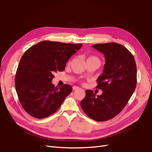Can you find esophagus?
Wrapping results in <instances>:
<instances>
[{"instance_id":"1","label":"esophagus","mask_w":152,"mask_h":152,"mask_svg":"<svg viewBox=\"0 0 152 152\" xmlns=\"http://www.w3.org/2000/svg\"><path fill=\"white\" fill-rule=\"evenodd\" d=\"M79 89V88L78 87H77V86H74L73 88H72V90H76V89Z\"/></svg>"}]
</instances>
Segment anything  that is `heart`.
<instances>
[{"label":"heart","mask_w":152,"mask_h":152,"mask_svg":"<svg viewBox=\"0 0 152 152\" xmlns=\"http://www.w3.org/2000/svg\"><path fill=\"white\" fill-rule=\"evenodd\" d=\"M96 61V62H97V63L100 64L99 59L96 56H88L86 59V61Z\"/></svg>","instance_id":"1"}]
</instances>
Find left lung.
<instances>
[{"instance_id":"1","label":"left lung","mask_w":152,"mask_h":152,"mask_svg":"<svg viewBox=\"0 0 152 152\" xmlns=\"http://www.w3.org/2000/svg\"><path fill=\"white\" fill-rule=\"evenodd\" d=\"M102 53L105 63L102 74L98 77L97 89L86 91L81 107L89 117L98 122L106 121L118 115L127 105L137 85V66L132 54L122 45L116 43L92 45Z\"/></svg>"}]
</instances>
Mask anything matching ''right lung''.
I'll return each mask as SVG.
<instances>
[{"label": "right lung", "mask_w": 152, "mask_h": 152, "mask_svg": "<svg viewBox=\"0 0 152 152\" xmlns=\"http://www.w3.org/2000/svg\"><path fill=\"white\" fill-rule=\"evenodd\" d=\"M81 47L43 41L25 52L18 66L15 86L20 102L29 115L43 118L60 108L72 88L68 84L58 88L51 81L55 72L64 71L70 57Z\"/></svg>", "instance_id": "right-lung-1"}]
</instances>
